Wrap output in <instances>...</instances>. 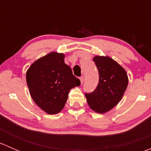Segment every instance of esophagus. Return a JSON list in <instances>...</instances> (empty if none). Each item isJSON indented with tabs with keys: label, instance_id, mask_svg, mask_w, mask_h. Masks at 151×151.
I'll return each mask as SVG.
<instances>
[{
	"label": "esophagus",
	"instance_id": "esophagus-1",
	"mask_svg": "<svg viewBox=\"0 0 151 151\" xmlns=\"http://www.w3.org/2000/svg\"><path fill=\"white\" fill-rule=\"evenodd\" d=\"M80 83H81V84H83V81H84V77H80Z\"/></svg>",
	"mask_w": 151,
	"mask_h": 151
}]
</instances>
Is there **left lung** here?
Listing matches in <instances>:
<instances>
[{"instance_id":"obj_1","label":"left lung","mask_w":151,"mask_h":151,"mask_svg":"<svg viewBox=\"0 0 151 151\" xmlns=\"http://www.w3.org/2000/svg\"><path fill=\"white\" fill-rule=\"evenodd\" d=\"M93 60L98 68L99 83L93 92L85 93V97L91 109L105 113L122 99L129 78L126 70L110 57L95 56Z\"/></svg>"}]
</instances>
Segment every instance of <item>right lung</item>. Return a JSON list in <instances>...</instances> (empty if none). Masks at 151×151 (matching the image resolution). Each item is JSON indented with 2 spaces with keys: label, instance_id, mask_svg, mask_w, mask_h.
Instances as JSON below:
<instances>
[{
  "label": "right lung",
  "instance_id": "right-lung-1",
  "mask_svg": "<svg viewBox=\"0 0 151 151\" xmlns=\"http://www.w3.org/2000/svg\"><path fill=\"white\" fill-rule=\"evenodd\" d=\"M64 58L63 53L52 52L32 63L26 72L32 99L49 115L59 113L64 107L70 90L80 85V80L73 75Z\"/></svg>",
  "mask_w": 151,
  "mask_h": 151
}]
</instances>
